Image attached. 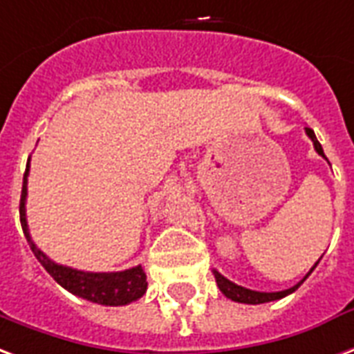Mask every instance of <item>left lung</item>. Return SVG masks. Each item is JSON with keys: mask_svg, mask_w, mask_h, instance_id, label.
Wrapping results in <instances>:
<instances>
[{"mask_svg": "<svg viewBox=\"0 0 354 354\" xmlns=\"http://www.w3.org/2000/svg\"><path fill=\"white\" fill-rule=\"evenodd\" d=\"M306 135L311 138V142H313V148H315V151L319 153V156H323L324 159H326V156H324L323 151V146L319 144V140H317L315 133H313V129H310V127H306ZM319 263V261H317ZM315 263V266H317ZM313 266V268H315ZM313 268H311L310 272H308V276H310L311 272H313ZM214 276H216V283L217 287H219V290L223 292L225 297L230 298V300H234V302H240V304H264V302H272V300H279V298L287 297V295H290V292H295V290L300 287V285L304 283V277L300 283H297L295 287H290V289H285V290H277V292H261V290H251V289H245V287H242V285H236L232 283L230 279H227L225 276H221L219 272L214 270Z\"/></svg>", "mask_w": 354, "mask_h": 354, "instance_id": "obj_1", "label": "left lung"}]
</instances>
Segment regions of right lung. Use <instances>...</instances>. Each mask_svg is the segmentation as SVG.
I'll list each match as a JSON object with an SVG mask.
<instances>
[{
	"label": "right lung",
	"mask_w": 354,
	"mask_h": 354,
	"mask_svg": "<svg viewBox=\"0 0 354 354\" xmlns=\"http://www.w3.org/2000/svg\"><path fill=\"white\" fill-rule=\"evenodd\" d=\"M28 172H30V159H28V169L24 172L22 195H20V223H22L24 234L28 238L33 255L44 266L57 283L67 289L73 295L90 300V302L101 304V306H127L142 297L148 289L146 274L142 266H133L124 272H84L64 266V264L54 263L52 259L44 255L33 243L28 229V219H26V195H28Z\"/></svg>",
	"instance_id": "1"
}]
</instances>
